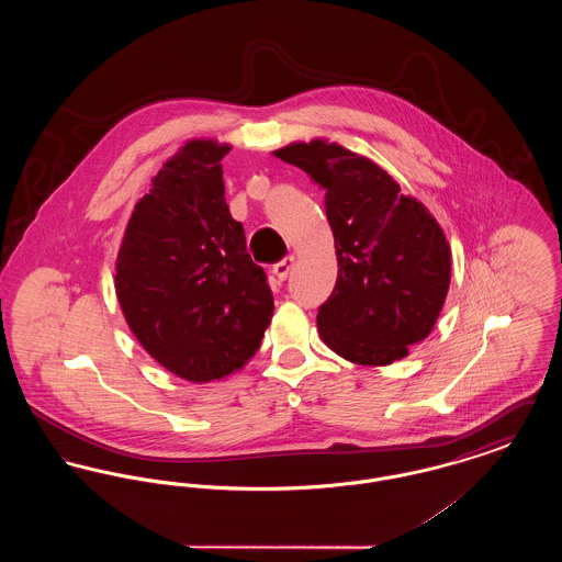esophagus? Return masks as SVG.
I'll return each instance as SVG.
<instances>
[{
	"label": "esophagus",
	"instance_id": "obj_1",
	"mask_svg": "<svg viewBox=\"0 0 562 562\" xmlns=\"http://www.w3.org/2000/svg\"><path fill=\"white\" fill-rule=\"evenodd\" d=\"M294 266V257L293 255H289V257H284L282 261H278L276 266H273V276L280 280V282H284L286 278H289V273H291V269Z\"/></svg>",
	"mask_w": 562,
	"mask_h": 562
}]
</instances>
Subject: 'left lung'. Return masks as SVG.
I'll return each mask as SVG.
<instances>
[{
    "instance_id": "left-lung-1",
    "label": "left lung",
    "mask_w": 562,
    "mask_h": 562,
    "mask_svg": "<svg viewBox=\"0 0 562 562\" xmlns=\"http://www.w3.org/2000/svg\"><path fill=\"white\" fill-rule=\"evenodd\" d=\"M276 158L326 193L339 273L318 310L322 341L349 362L385 367L428 337L451 282L440 225L373 160L337 143H293Z\"/></svg>"
}]
</instances>
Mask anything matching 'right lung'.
I'll return each instance as SVG.
<instances>
[{
    "mask_svg": "<svg viewBox=\"0 0 562 562\" xmlns=\"http://www.w3.org/2000/svg\"><path fill=\"white\" fill-rule=\"evenodd\" d=\"M229 149L198 138L166 161L134 206L115 263L134 337L193 383L240 371L273 316L268 276L225 202L221 160Z\"/></svg>",
    "mask_w": 562,
    "mask_h": 562,
    "instance_id": "obj_1",
    "label": "right lung"
}]
</instances>
